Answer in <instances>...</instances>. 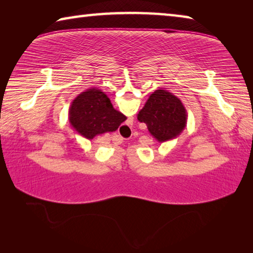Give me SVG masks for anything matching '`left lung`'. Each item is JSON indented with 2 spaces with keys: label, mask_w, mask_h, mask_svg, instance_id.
Here are the masks:
<instances>
[{
  "label": "left lung",
  "mask_w": 253,
  "mask_h": 253,
  "mask_svg": "<svg viewBox=\"0 0 253 253\" xmlns=\"http://www.w3.org/2000/svg\"><path fill=\"white\" fill-rule=\"evenodd\" d=\"M157 142L172 140L182 134L187 123V111L179 98L165 89H157L137 114Z\"/></svg>",
  "instance_id": "1"
}]
</instances>
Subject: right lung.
<instances>
[{"mask_svg": "<svg viewBox=\"0 0 253 253\" xmlns=\"http://www.w3.org/2000/svg\"><path fill=\"white\" fill-rule=\"evenodd\" d=\"M126 116L116 110L104 91L90 88L79 93L69 108V123L76 132L91 140L97 135L117 130Z\"/></svg>", "mask_w": 253, "mask_h": 253, "instance_id": "obj_1", "label": "right lung"}]
</instances>
